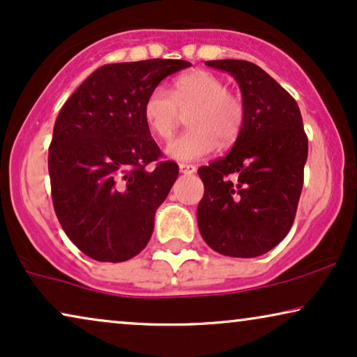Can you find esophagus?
I'll return each mask as SVG.
<instances>
[{
	"mask_svg": "<svg viewBox=\"0 0 357 357\" xmlns=\"http://www.w3.org/2000/svg\"><path fill=\"white\" fill-rule=\"evenodd\" d=\"M178 169L183 175H193L195 172H197V167H195L193 164H180Z\"/></svg>",
	"mask_w": 357,
	"mask_h": 357,
	"instance_id": "34e87169",
	"label": "esophagus"
}]
</instances>
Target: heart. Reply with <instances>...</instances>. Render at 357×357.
<instances>
[{
  "label": "heart",
  "instance_id": "1",
  "mask_svg": "<svg viewBox=\"0 0 357 357\" xmlns=\"http://www.w3.org/2000/svg\"><path fill=\"white\" fill-rule=\"evenodd\" d=\"M188 108L190 130L178 135L165 148V155L180 162L211 154L218 139L222 144H231L241 133L245 119L241 97L227 91L221 77L204 70L177 77L172 96L162 87H154L143 102V119L151 133L165 141L175 131L178 110Z\"/></svg>",
  "mask_w": 357,
  "mask_h": 357
}]
</instances>
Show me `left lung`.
<instances>
[{"mask_svg": "<svg viewBox=\"0 0 357 357\" xmlns=\"http://www.w3.org/2000/svg\"><path fill=\"white\" fill-rule=\"evenodd\" d=\"M242 92L245 119L231 153L198 169L204 195L198 229L213 250L253 258L287 236L299 203L309 153L297 102L260 66L214 60Z\"/></svg>", "mask_w": 357, "mask_h": 357, "instance_id": "obj_1", "label": "left lung"}]
</instances>
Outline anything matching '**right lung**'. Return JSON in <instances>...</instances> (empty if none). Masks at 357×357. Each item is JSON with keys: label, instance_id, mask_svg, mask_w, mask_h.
I'll use <instances>...</instances> for the list:
<instances>
[{"label": "right lung", "instance_id": "add662e5", "mask_svg": "<svg viewBox=\"0 0 357 357\" xmlns=\"http://www.w3.org/2000/svg\"><path fill=\"white\" fill-rule=\"evenodd\" d=\"M183 60L104 65L66 100L53 126L48 174L56 218L70 241L97 261H126L148 245L154 216L178 177L143 119L159 82Z\"/></svg>", "mask_w": 357, "mask_h": 357}]
</instances>
